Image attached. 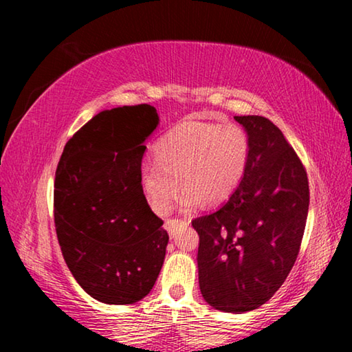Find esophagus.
Here are the masks:
<instances>
[{"label":"esophagus","instance_id":"esophagus-1","mask_svg":"<svg viewBox=\"0 0 352 352\" xmlns=\"http://www.w3.org/2000/svg\"><path fill=\"white\" fill-rule=\"evenodd\" d=\"M180 223H186V222H182V220H178V219H169V220H166V222H164V230L172 236V234H174L175 228Z\"/></svg>","mask_w":352,"mask_h":352}]
</instances>
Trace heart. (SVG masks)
I'll use <instances>...</instances> for the list:
<instances>
[{"mask_svg":"<svg viewBox=\"0 0 352 352\" xmlns=\"http://www.w3.org/2000/svg\"><path fill=\"white\" fill-rule=\"evenodd\" d=\"M250 162L248 133L236 124L183 122L155 144V162L140 168L142 195L157 214L169 210L178 189L184 211L216 205L239 186Z\"/></svg>","mask_w":352,"mask_h":352,"instance_id":"obj_1","label":"heart"}]
</instances>
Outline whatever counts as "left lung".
I'll return each mask as SVG.
<instances>
[{
  "instance_id": "obj_1",
  "label": "left lung",
  "mask_w": 352,
  "mask_h": 352,
  "mask_svg": "<svg viewBox=\"0 0 352 352\" xmlns=\"http://www.w3.org/2000/svg\"><path fill=\"white\" fill-rule=\"evenodd\" d=\"M250 138L245 175L216 212L192 220L200 236L201 296L230 314L258 309L294 267L309 211V182L281 130L264 116H234Z\"/></svg>"
}]
</instances>
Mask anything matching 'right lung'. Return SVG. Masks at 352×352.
<instances>
[{"instance_id":"right-lung-1","label":"right lung","mask_w":352,"mask_h":352,"mask_svg":"<svg viewBox=\"0 0 352 352\" xmlns=\"http://www.w3.org/2000/svg\"><path fill=\"white\" fill-rule=\"evenodd\" d=\"M152 105L100 111L74 133L58 162L54 222L80 287L105 305H133L152 290L169 236L142 195L144 141L158 127Z\"/></svg>"}]
</instances>
